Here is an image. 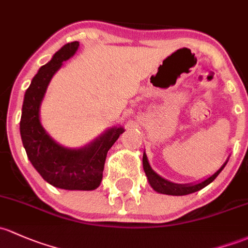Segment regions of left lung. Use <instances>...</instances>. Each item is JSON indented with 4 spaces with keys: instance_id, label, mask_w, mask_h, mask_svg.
<instances>
[{
    "instance_id": "8db88e82",
    "label": "left lung",
    "mask_w": 248,
    "mask_h": 248,
    "mask_svg": "<svg viewBox=\"0 0 248 248\" xmlns=\"http://www.w3.org/2000/svg\"><path fill=\"white\" fill-rule=\"evenodd\" d=\"M227 161H228V158L217 171L214 172L213 174H210L209 177L204 178L203 181L197 182V183H194V184H177V183H173V182L168 181V179L163 178L161 176H159L157 172L153 171L152 168H151L150 163H148L147 155H146L145 152H144V155H142V166H144L146 177H147L148 183H150V186H152V189L155 190V191L159 192V194L172 195V196H184V195L192 194V192H196L199 191V190L203 189L204 186H207L208 184L212 183L214 179L218 176V173L223 170V168L226 166Z\"/></svg>"
}]
</instances>
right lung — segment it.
<instances>
[{
  "label": "right lung",
  "mask_w": 248,
  "mask_h": 248,
  "mask_svg": "<svg viewBox=\"0 0 248 248\" xmlns=\"http://www.w3.org/2000/svg\"><path fill=\"white\" fill-rule=\"evenodd\" d=\"M78 46V41L62 46L33 77L23 98L20 134L28 159L47 183L64 190L89 191L100 186L107 153L124 132V127H111L90 144L71 148L54 141L40 121L41 102L52 77L62 62L76 53Z\"/></svg>",
  "instance_id": "add662e5"
}]
</instances>
